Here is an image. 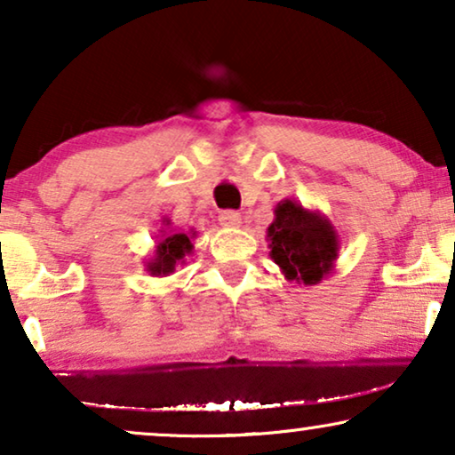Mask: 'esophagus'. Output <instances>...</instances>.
<instances>
[{"label": "esophagus", "instance_id": "1", "mask_svg": "<svg viewBox=\"0 0 455 455\" xmlns=\"http://www.w3.org/2000/svg\"><path fill=\"white\" fill-rule=\"evenodd\" d=\"M220 223L223 228H238L242 223V217L235 211H223L220 215Z\"/></svg>", "mask_w": 455, "mask_h": 455}]
</instances>
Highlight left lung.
<instances>
[{
    "label": "left lung",
    "mask_w": 455,
    "mask_h": 455,
    "mask_svg": "<svg viewBox=\"0 0 455 455\" xmlns=\"http://www.w3.org/2000/svg\"><path fill=\"white\" fill-rule=\"evenodd\" d=\"M269 257L288 282L316 285L335 269L339 234L319 211L283 198L275 207V220L267 228Z\"/></svg>",
    "instance_id": "left-lung-1"
}]
</instances>
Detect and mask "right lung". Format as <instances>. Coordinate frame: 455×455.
I'll return each instance as SVG.
<instances>
[{
    "label": "right lung",
    "instance_id": "right-lung-1",
    "mask_svg": "<svg viewBox=\"0 0 455 455\" xmlns=\"http://www.w3.org/2000/svg\"><path fill=\"white\" fill-rule=\"evenodd\" d=\"M165 229H159L161 238L155 246L153 257L147 260L145 267L147 271L155 277H165L170 273L176 271L178 265H184V259L192 254V240L196 238V229H190V232H178V229L170 228V220H164Z\"/></svg>",
    "mask_w": 455,
    "mask_h": 455
}]
</instances>
